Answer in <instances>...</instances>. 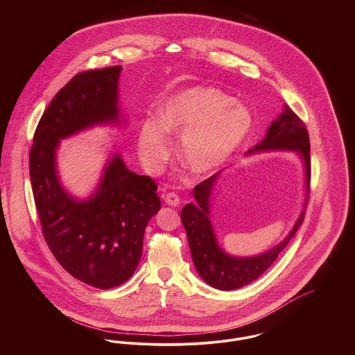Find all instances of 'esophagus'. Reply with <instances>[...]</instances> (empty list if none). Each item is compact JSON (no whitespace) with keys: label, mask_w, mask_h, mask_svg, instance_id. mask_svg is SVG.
<instances>
[{"label":"esophagus","mask_w":355,"mask_h":355,"mask_svg":"<svg viewBox=\"0 0 355 355\" xmlns=\"http://www.w3.org/2000/svg\"><path fill=\"white\" fill-rule=\"evenodd\" d=\"M164 201L168 203L169 206H179V203H180L179 197H178L175 193H166V194L164 196Z\"/></svg>","instance_id":"esophagus-1"}]
</instances>
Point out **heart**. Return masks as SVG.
<instances>
[{
	"mask_svg": "<svg viewBox=\"0 0 355 355\" xmlns=\"http://www.w3.org/2000/svg\"><path fill=\"white\" fill-rule=\"evenodd\" d=\"M250 110L214 87L184 89L158 109L157 123L145 120L138 132V153L149 172H157L171 154L166 138L180 137L182 164L196 175L225 165L250 132Z\"/></svg>",
	"mask_w": 355,
	"mask_h": 355,
	"instance_id": "b5f03b06",
	"label": "heart"
}]
</instances>
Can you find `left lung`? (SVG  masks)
<instances>
[{
  "instance_id": "obj_1",
  "label": "left lung",
  "mask_w": 355,
  "mask_h": 355,
  "mask_svg": "<svg viewBox=\"0 0 355 355\" xmlns=\"http://www.w3.org/2000/svg\"><path fill=\"white\" fill-rule=\"evenodd\" d=\"M263 152H294L300 157L304 165L306 203L310 182L309 134L304 123L287 105H284V109L277 116V119L270 123L265 138L246 153V155ZM223 171L214 173L196 186V202L184 205L180 213V218L187 234L193 262L201 279L213 288L231 291L250 284L275 262L277 255L286 249L291 238L301 227L304 221V210L301 211L288 235L275 248L263 253L248 257L227 253L220 246L213 228V223L210 220L211 196Z\"/></svg>"
}]
</instances>
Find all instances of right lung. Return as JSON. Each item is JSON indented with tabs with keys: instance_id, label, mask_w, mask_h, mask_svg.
<instances>
[{
	"instance_id": "1",
	"label": "right lung",
	"mask_w": 355,
	"mask_h": 355,
	"mask_svg": "<svg viewBox=\"0 0 355 355\" xmlns=\"http://www.w3.org/2000/svg\"><path fill=\"white\" fill-rule=\"evenodd\" d=\"M121 67L78 73L51 100L34 134L30 179L42 234L58 263L75 279L107 290L127 282L144 250V235L161 201L149 176L130 171L120 153L103 165L96 190L72 196L61 183V139L97 125L125 127L119 103Z\"/></svg>"
}]
</instances>
